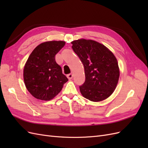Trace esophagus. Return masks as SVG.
Returning a JSON list of instances; mask_svg holds the SVG:
<instances>
[{
	"mask_svg": "<svg viewBox=\"0 0 148 148\" xmlns=\"http://www.w3.org/2000/svg\"><path fill=\"white\" fill-rule=\"evenodd\" d=\"M73 73H70L69 75H67V78H68L69 79H71L73 78Z\"/></svg>",
	"mask_w": 148,
	"mask_h": 148,
	"instance_id": "34e87169",
	"label": "esophagus"
}]
</instances>
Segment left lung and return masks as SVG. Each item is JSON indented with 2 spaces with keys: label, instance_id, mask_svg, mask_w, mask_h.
Segmentation results:
<instances>
[{
  "label": "left lung",
  "instance_id": "8db88e82",
  "mask_svg": "<svg viewBox=\"0 0 148 148\" xmlns=\"http://www.w3.org/2000/svg\"><path fill=\"white\" fill-rule=\"evenodd\" d=\"M84 66L85 82L79 86L82 96L92 102L104 101L115 89L120 77L118 62L103 44L83 38L71 42Z\"/></svg>",
  "mask_w": 148,
  "mask_h": 148
}]
</instances>
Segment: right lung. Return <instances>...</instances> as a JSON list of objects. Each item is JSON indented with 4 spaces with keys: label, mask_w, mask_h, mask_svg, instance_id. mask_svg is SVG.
<instances>
[{
    "label": "right lung",
    "mask_w": 148,
    "mask_h": 148,
    "mask_svg": "<svg viewBox=\"0 0 148 148\" xmlns=\"http://www.w3.org/2000/svg\"><path fill=\"white\" fill-rule=\"evenodd\" d=\"M65 44L63 41L42 42L34 49L26 62L24 83L29 93L36 99H52L68 81L55 60V56Z\"/></svg>",
    "instance_id": "add662e5"
}]
</instances>
